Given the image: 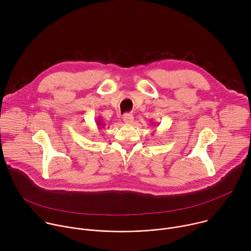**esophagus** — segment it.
Returning a JSON list of instances; mask_svg holds the SVG:
<instances>
[{
    "instance_id": "esophagus-1",
    "label": "esophagus",
    "mask_w": 251,
    "mask_h": 251,
    "mask_svg": "<svg viewBox=\"0 0 251 251\" xmlns=\"http://www.w3.org/2000/svg\"><path fill=\"white\" fill-rule=\"evenodd\" d=\"M134 120V117L131 113H126L123 115V121L126 123V124H131Z\"/></svg>"
}]
</instances>
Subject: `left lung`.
<instances>
[{"instance_id":"obj_1","label":"left lung","mask_w":251,"mask_h":251,"mask_svg":"<svg viewBox=\"0 0 251 251\" xmlns=\"http://www.w3.org/2000/svg\"><path fill=\"white\" fill-rule=\"evenodd\" d=\"M155 125H156V124H155Z\"/></svg>"}]
</instances>
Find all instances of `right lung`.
<instances>
[{"label": "right lung", "instance_id": "add662e5", "mask_svg": "<svg viewBox=\"0 0 251 251\" xmlns=\"http://www.w3.org/2000/svg\"><path fill=\"white\" fill-rule=\"evenodd\" d=\"M96 123H97V126H98V128H99V129L103 128V126H104V123H103V121L101 120V118H100V117H98V119L96 120Z\"/></svg>", "mask_w": 251, "mask_h": 251}]
</instances>
